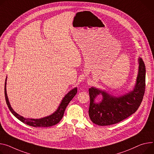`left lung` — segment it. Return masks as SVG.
Wrapping results in <instances>:
<instances>
[{"instance_id": "obj_1", "label": "left lung", "mask_w": 154, "mask_h": 154, "mask_svg": "<svg viewBox=\"0 0 154 154\" xmlns=\"http://www.w3.org/2000/svg\"><path fill=\"white\" fill-rule=\"evenodd\" d=\"M139 69L133 89L119 96H115L105 90L95 87L89 89L90 105L89 116L91 120L99 126H108L119 123L136 112L140 106L145 92L146 66L141 58H138ZM101 95L102 100L95 102Z\"/></svg>"}]
</instances>
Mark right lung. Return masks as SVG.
<instances>
[{
    "instance_id": "obj_1",
    "label": "right lung",
    "mask_w": 154,
    "mask_h": 154,
    "mask_svg": "<svg viewBox=\"0 0 154 154\" xmlns=\"http://www.w3.org/2000/svg\"><path fill=\"white\" fill-rule=\"evenodd\" d=\"M6 85H7V78L5 79V97L7 105L8 106L9 110L11 112V113H12L17 118H18L19 120H20L23 123H25L27 125L36 127V128L49 127V126H54L60 122V121L62 120V118L63 116L65 110L67 107L68 104L69 103L71 100H72V99L75 97V96L77 93V88H73L66 94L65 97L62 100L60 105H59L56 111L54 112L52 114L49 116H45L44 118H39V119H34V118H26L23 117L20 115L19 114H18L17 112H15L14 110V109L11 108V105L8 100L7 94Z\"/></svg>"
}]
</instances>
